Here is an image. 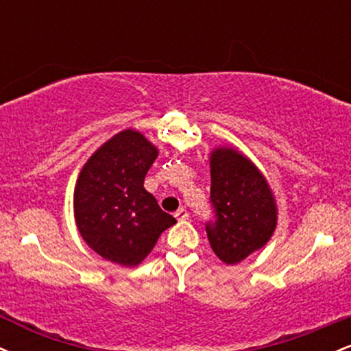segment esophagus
<instances>
[{"mask_svg": "<svg viewBox=\"0 0 351 351\" xmlns=\"http://www.w3.org/2000/svg\"><path fill=\"white\" fill-rule=\"evenodd\" d=\"M188 211H186V208H180L178 209V211H176L175 213V217H176V219H178V221H184V219H188Z\"/></svg>", "mask_w": 351, "mask_h": 351, "instance_id": "obj_1", "label": "esophagus"}]
</instances>
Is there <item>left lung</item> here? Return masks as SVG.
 Returning <instances> with one entry per match:
<instances>
[{"label":"left lung","mask_w":351,"mask_h":351,"mask_svg":"<svg viewBox=\"0 0 351 351\" xmlns=\"http://www.w3.org/2000/svg\"><path fill=\"white\" fill-rule=\"evenodd\" d=\"M209 199L215 216L206 223V234L223 263H241L271 239L276 201L261 171L239 152H213Z\"/></svg>","instance_id":"obj_1"}]
</instances>
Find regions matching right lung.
<instances>
[{"label":"right lung","mask_w":351,"mask_h":351,"mask_svg":"<svg viewBox=\"0 0 351 351\" xmlns=\"http://www.w3.org/2000/svg\"><path fill=\"white\" fill-rule=\"evenodd\" d=\"M158 150L142 134L125 130L88 158L74 191L80 236L99 256L134 267L176 219L143 188Z\"/></svg>","instance_id":"obj_1"}]
</instances>
